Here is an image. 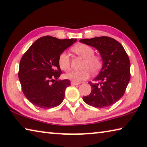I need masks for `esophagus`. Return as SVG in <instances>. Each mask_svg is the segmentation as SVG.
I'll list each match as a JSON object with an SVG mask.
<instances>
[{
	"instance_id": "1",
	"label": "esophagus",
	"mask_w": 147,
	"mask_h": 147,
	"mask_svg": "<svg viewBox=\"0 0 147 147\" xmlns=\"http://www.w3.org/2000/svg\"><path fill=\"white\" fill-rule=\"evenodd\" d=\"M71 84V85H72V86H76V85H79V84H80V83H79V82H73V81H72Z\"/></svg>"
}]
</instances>
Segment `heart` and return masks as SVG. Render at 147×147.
Returning <instances> with one entry per match:
<instances>
[{
	"label": "heart",
	"instance_id": "1",
	"mask_svg": "<svg viewBox=\"0 0 147 147\" xmlns=\"http://www.w3.org/2000/svg\"><path fill=\"white\" fill-rule=\"evenodd\" d=\"M72 52L78 56L84 58L82 64V69L80 71H74L66 74V77L74 81L80 82L89 77L90 71L95 74L101 69L103 61L99 55L94 54V50L90 46L85 44H78L73 46ZM59 65L63 71L68 72L71 69V60L66 52H62L58 58Z\"/></svg>",
	"mask_w": 147,
	"mask_h": 147
}]
</instances>
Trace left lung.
<instances>
[{
  "mask_svg": "<svg viewBox=\"0 0 147 147\" xmlns=\"http://www.w3.org/2000/svg\"><path fill=\"white\" fill-rule=\"evenodd\" d=\"M80 42L96 48L101 54L103 67L94 82H89L90 94L82 97L86 103L96 108H105L117 102L130 80V61L124 47L108 36L81 39Z\"/></svg>",
  "mask_w": 147,
  "mask_h": 147,
  "instance_id": "left-lung-1",
  "label": "left lung"
}]
</instances>
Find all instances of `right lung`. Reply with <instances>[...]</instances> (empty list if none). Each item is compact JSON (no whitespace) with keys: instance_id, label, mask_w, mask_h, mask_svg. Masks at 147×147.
<instances>
[{"instance_id":"right-lung-1","label":"right lung","mask_w":147,"mask_h":147,"mask_svg":"<svg viewBox=\"0 0 147 147\" xmlns=\"http://www.w3.org/2000/svg\"><path fill=\"white\" fill-rule=\"evenodd\" d=\"M76 39H58L51 36L38 38L23 54L19 77L23 93L34 106L50 109L61 104L65 91L71 85L68 79L58 80L61 74L58 58Z\"/></svg>"}]
</instances>
